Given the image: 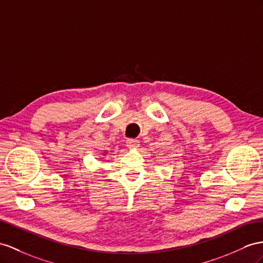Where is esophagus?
I'll list each match as a JSON object with an SVG mask.
<instances>
[{
  "mask_svg": "<svg viewBox=\"0 0 263 263\" xmlns=\"http://www.w3.org/2000/svg\"><path fill=\"white\" fill-rule=\"evenodd\" d=\"M139 144H140V142L137 139H127L126 140V146L129 147V149H134V147L139 146Z\"/></svg>",
  "mask_w": 263,
  "mask_h": 263,
  "instance_id": "obj_1",
  "label": "esophagus"
}]
</instances>
